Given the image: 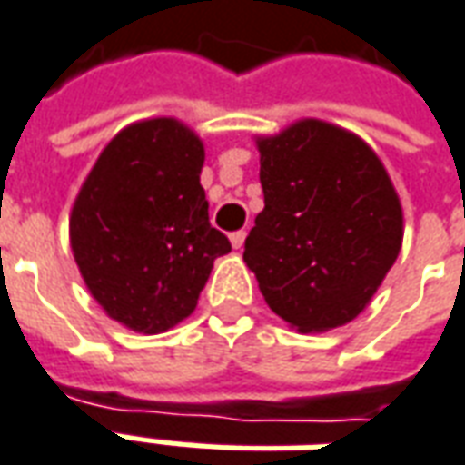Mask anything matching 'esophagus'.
<instances>
[{
  "label": "esophagus",
  "mask_w": 465,
  "mask_h": 465,
  "mask_svg": "<svg viewBox=\"0 0 465 465\" xmlns=\"http://www.w3.org/2000/svg\"><path fill=\"white\" fill-rule=\"evenodd\" d=\"M229 239H232L233 249H242L243 242H246V232H233L232 236H229Z\"/></svg>",
  "instance_id": "1"
}]
</instances>
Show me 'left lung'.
Segmentation results:
<instances>
[{
  "instance_id": "left-lung-1",
  "label": "left lung",
  "mask_w": 465,
  "mask_h": 465,
  "mask_svg": "<svg viewBox=\"0 0 465 465\" xmlns=\"http://www.w3.org/2000/svg\"><path fill=\"white\" fill-rule=\"evenodd\" d=\"M263 212L243 243L276 316L302 333L353 322L403 242L399 193L369 143L322 119L256 139Z\"/></svg>"
}]
</instances>
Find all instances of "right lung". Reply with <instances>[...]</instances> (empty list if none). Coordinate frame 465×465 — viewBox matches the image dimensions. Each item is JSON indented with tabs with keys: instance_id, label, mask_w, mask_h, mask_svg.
Segmentation results:
<instances>
[{
	"instance_id": "right-lung-1",
	"label": "right lung",
	"mask_w": 465,
	"mask_h": 465,
	"mask_svg": "<svg viewBox=\"0 0 465 465\" xmlns=\"http://www.w3.org/2000/svg\"><path fill=\"white\" fill-rule=\"evenodd\" d=\"M203 143L172 116L129 124L76 193L69 242L86 289L126 329L162 333L192 316L232 243L209 223Z\"/></svg>"
}]
</instances>
